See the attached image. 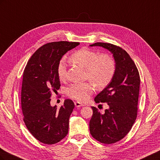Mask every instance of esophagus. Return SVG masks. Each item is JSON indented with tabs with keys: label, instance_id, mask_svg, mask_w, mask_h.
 <instances>
[{
	"label": "esophagus",
	"instance_id": "obj_1",
	"mask_svg": "<svg viewBox=\"0 0 160 160\" xmlns=\"http://www.w3.org/2000/svg\"><path fill=\"white\" fill-rule=\"evenodd\" d=\"M75 105L77 108H80V107H82V106H84L83 104L81 103L80 102H78V101H76V102H75Z\"/></svg>",
	"mask_w": 160,
	"mask_h": 160
}]
</instances>
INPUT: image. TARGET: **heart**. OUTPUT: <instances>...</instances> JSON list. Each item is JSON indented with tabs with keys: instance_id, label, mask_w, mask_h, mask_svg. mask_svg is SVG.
<instances>
[{
	"instance_id": "1",
	"label": "heart",
	"mask_w": 160,
	"mask_h": 160,
	"mask_svg": "<svg viewBox=\"0 0 160 160\" xmlns=\"http://www.w3.org/2000/svg\"><path fill=\"white\" fill-rule=\"evenodd\" d=\"M72 62L86 69L87 77L98 89L104 88L113 79L115 71V63L111 56L82 48L72 53L70 57ZM57 76L61 81L67 77V66L63 59L57 65ZM93 92V86L91 83H75L67 89V94L70 98L79 101L88 99Z\"/></svg>"
}]
</instances>
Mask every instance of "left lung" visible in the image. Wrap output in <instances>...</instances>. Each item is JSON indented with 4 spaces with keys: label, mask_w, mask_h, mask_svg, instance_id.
I'll use <instances>...</instances> for the list:
<instances>
[{
    "label": "left lung",
    "mask_w": 160,
    "mask_h": 160,
    "mask_svg": "<svg viewBox=\"0 0 160 160\" xmlns=\"http://www.w3.org/2000/svg\"><path fill=\"white\" fill-rule=\"evenodd\" d=\"M113 54L115 74L110 83L95 98L96 103H107L109 108L101 114L91 107V135L101 143L111 144L122 139L132 129L137 117L140 77L136 65L128 53L110 43L95 42Z\"/></svg>",
    "instance_id": "obj_1"
}]
</instances>
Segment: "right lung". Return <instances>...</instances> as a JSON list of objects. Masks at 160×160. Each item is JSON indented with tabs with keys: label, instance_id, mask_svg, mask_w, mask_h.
Listing matches in <instances>:
<instances>
[{
	"label": "right lung",
	"instance_id": "right-lung-1",
	"mask_svg": "<svg viewBox=\"0 0 160 160\" xmlns=\"http://www.w3.org/2000/svg\"><path fill=\"white\" fill-rule=\"evenodd\" d=\"M79 42L59 41L45 44L31 56L23 72L21 108L30 133L45 144L60 142L68 133L69 120L75 104L65 99L59 109L51 105L52 92L60 88L57 69L65 53Z\"/></svg>",
	"mask_w": 160,
	"mask_h": 160
}]
</instances>
